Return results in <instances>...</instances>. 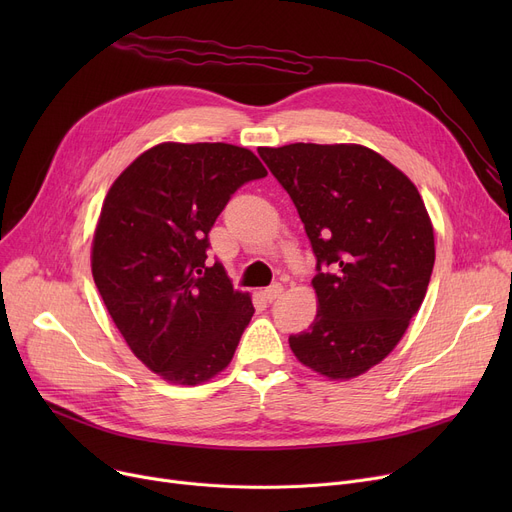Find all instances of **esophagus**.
Returning <instances> with one entry per match:
<instances>
[{
	"label": "esophagus",
	"mask_w": 512,
	"mask_h": 512,
	"mask_svg": "<svg viewBox=\"0 0 512 512\" xmlns=\"http://www.w3.org/2000/svg\"><path fill=\"white\" fill-rule=\"evenodd\" d=\"M282 292H284V286H282V284H272V286H267V288L263 290V297L272 303V301H276V299L280 297Z\"/></svg>",
	"instance_id": "esophagus-1"
}]
</instances>
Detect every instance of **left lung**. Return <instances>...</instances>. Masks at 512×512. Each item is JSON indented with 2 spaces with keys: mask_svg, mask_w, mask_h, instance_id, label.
<instances>
[{
  "mask_svg": "<svg viewBox=\"0 0 512 512\" xmlns=\"http://www.w3.org/2000/svg\"><path fill=\"white\" fill-rule=\"evenodd\" d=\"M257 153L290 195L317 259V315L288 338L330 380L386 359L419 311L436 247L417 186L363 145L292 143Z\"/></svg>",
  "mask_w": 512,
  "mask_h": 512,
  "instance_id": "1",
  "label": "left lung"
}]
</instances>
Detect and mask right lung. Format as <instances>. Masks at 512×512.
<instances>
[{
  "instance_id": "1",
  "label": "right lung",
  "mask_w": 512,
  "mask_h": 512,
  "mask_svg": "<svg viewBox=\"0 0 512 512\" xmlns=\"http://www.w3.org/2000/svg\"><path fill=\"white\" fill-rule=\"evenodd\" d=\"M267 176L257 155L228 143H161L107 193L91 270L134 357L170 384L197 386L228 367L255 313L220 261L209 230L238 188Z\"/></svg>"
}]
</instances>
